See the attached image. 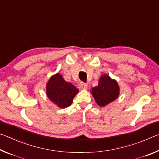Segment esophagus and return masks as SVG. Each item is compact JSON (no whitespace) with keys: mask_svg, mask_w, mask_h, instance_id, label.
Returning <instances> with one entry per match:
<instances>
[{"mask_svg":"<svg viewBox=\"0 0 159 159\" xmlns=\"http://www.w3.org/2000/svg\"><path fill=\"white\" fill-rule=\"evenodd\" d=\"M80 88H81V89H87V84H86V83L83 82H81L80 83Z\"/></svg>","mask_w":159,"mask_h":159,"instance_id":"34e87169","label":"esophagus"}]
</instances>
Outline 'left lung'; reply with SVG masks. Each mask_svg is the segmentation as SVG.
<instances>
[{"label":"left lung","mask_w":159,"mask_h":159,"mask_svg":"<svg viewBox=\"0 0 159 159\" xmlns=\"http://www.w3.org/2000/svg\"><path fill=\"white\" fill-rule=\"evenodd\" d=\"M92 93L98 106H104L116 100L119 95V87L116 80L103 75L97 87L92 88Z\"/></svg>","instance_id":"1"}]
</instances>
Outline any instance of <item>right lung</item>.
<instances>
[{"instance_id": "obj_1", "label": "right lung", "mask_w": 159, "mask_h": 159, "mask_svg": "<svg viewBox=\"0 0 159 159\" xmlns=\"http://www.w3.org/2000/svg\"><path fill=\"white\" fill-rule=\"evenodd\" d=\"M78 92L79 90L73 84L65 81L58 73L52 76L46 85V93L49 99L62 108L71 105Z\"/></svg>"}]
</instances>
